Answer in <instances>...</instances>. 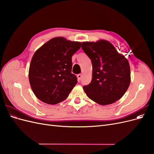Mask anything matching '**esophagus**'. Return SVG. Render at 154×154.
Masks as SVG:
<instances>
[{
    "instance_id": "esophagus-1",
    "label": "esophagus",
    "mask_w": 154,
    "mask_h": 154,
    "mask_svg": "<svg viewBox=\"0 0 154 154\" xmlns=\"http://www.w3.org/2000/svg\"><path fill=\"white\" fill-rule=\"evenodd\" d=\"M82 75L81 74H79L77 75V78H78V81H80L81 79H82Z\"/></svg>"
}]
</instances>
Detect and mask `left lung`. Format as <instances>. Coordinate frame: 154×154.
I'll return each mask as SVG.
<instances>
[{
  "label": "left lung",
  "mask_w": 154,
  "mask_h": 154,
  "mask_svg": "<svg viewBox=\"0 0 154 154\" xmlns=\"http://www.w3.org/2000/svg\"><path fill=\"white\" fill-rule=\"evenodd\" d=\"M82 48L91 60L92 78L83 90L91 100L101 105L119 100L130 83L128 60L110 42L100 40L82 42Z\"/></svg>",
  "instance_id": "8db88e82"
}]
</instances>
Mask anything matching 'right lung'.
I'll use <instances>...</instances> for the list:
<instances>
[{"instance_id": "obj_1", "label": "right lung", "mask_w": 154, "mask_h": 154, "mask_svg": "<svg viewBox=\"0 0 154 154\" xmlns=\"http://www.w3.org/2000/svg\"><path fill=\"white\" fill-rule=\"evenodd\" d=\"M80 48L79 42L55 37L36 51L30 63L29 80L37 98L50 105L67 98L78 82L71 73L72 57Z\"/></svg>"}]
</instances>
